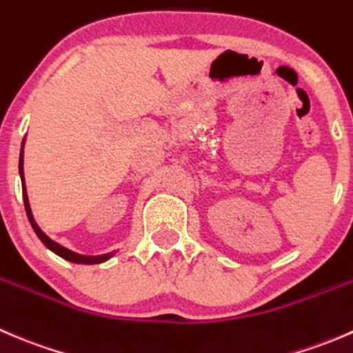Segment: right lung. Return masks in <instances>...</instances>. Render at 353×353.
Masks as SVG:
<instances>
[{
	"instance_id": "add662e5",
	"label": "right lung",
	"mask_w": 353,
	"mask_h": 353,
	"mask_svg": "<svg viewBox=\"0 0 353 353\" xmlns=\"http://www.w3.org/2000/svg\"><path fill=\"white\" fill-rule=\"evenodd\" d=\"M23 145H25V138L22 141V150H20V162H19V172H20V179H22V191H23V203H25V212H27V216H28V222H30L32 229H34V232L37 234L39 239L42 241V244L46 245L48 249H51L54 254L61 256L63 259H66V261H71V263H77V265H99V263H104L108 261L109 258H112L116 252H108V254H97V256H87V254H78V252L71 251V249L65 248V245L58 244L56 241H52L51 237L46 236L44 232L41 230V227L35 223L34 220V215H32V210H30V203H28V196H27V188H25V177H23Z\"/></svg>"
}]
</instances>
